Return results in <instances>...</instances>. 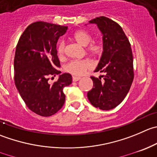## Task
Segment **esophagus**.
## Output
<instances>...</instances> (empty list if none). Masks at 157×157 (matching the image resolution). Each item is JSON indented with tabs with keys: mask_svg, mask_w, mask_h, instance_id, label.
I'll return each mask as SVG.
<instances>
[{
	"mask_svg": "<svg viewBox=\"0 0 157 157\" xmlns=\"http://www.w3.org/2000/svg\"><path fill=\"white\" fill-rule=\"evenodd\" d=\"M80 77H73V81H74V82H76V81H78V80H80Z\"/></svg>",
	"mask_w": 157,
	"mask_h": 157,
	"instance_id": "1",
	"label": "esophagus"
}]
</instances>
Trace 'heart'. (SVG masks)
<instances>
[{
    "label": "heart",
    "instance_id": "heart-1",
    "mask_svg": "<svg viewBox=\"0 0 157 157\" xmlns=\"http://www.w3.org/2000/svg\"><path fill=\"white\" fill-rule=\"evenodd\" d=\"M73 39L78 44L86 47V52L92 57H98L103 52V46L98 42H91L93 36L90 33L85 30H79L73 35ZM65 54V43L61 41L57 47V54L60 57H63ZM91 63L86 60H72L65 66L64 70L67 72L74 76H81L85 71L90 69Z\"/></svg>",
    "mask_w": 157,
    "mask_h": 157
}]
</instances>
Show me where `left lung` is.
<instances>
[{"instance_id": "8db88e82", "label": "left lung", "mask_w": 157, "mask_h": 157, "mask_svg": "<svg viewBox=\"0 0 157 157\" xmlns=\"http://www.w3.org/2000/svg\"><path fill=\"white\" fill-rule=\"evenodd\" d=\"M89 23L97 24L103 34V51L94 72L104 75L103 79L90 77L94 86L87 97L94 106L109 110L118 106L130 90L134 77L133 54L128 38L117 22L101 16Z\"/></svg>"}]
</instances>
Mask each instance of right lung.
I'll return each mask as SVG.
<instances>
[{"label":"right lung","instance_id":"right-lung-1","mask_svg":"<svg viewBox=\"0 0 157 157\" xmlns=\"http://www.w3.org/2000/svg\"><path fill=\"white\" fill-rule=\"evenodd\" d=\"M66 26L44 21L32 23L18 40L14 56V83L27 107L41 117L60 110L65 101L63 88L72 83L70 74L59 76L51 84L49 76L60 71L57 43L67 30Z\"/></svg>","mask_w":157,"mask_h":157}]
</instances>
